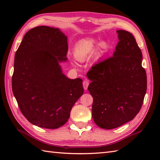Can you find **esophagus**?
<instances>
[{
    "label": "esophagus",
    "instance_id": "34e87169",
    "mask_svg": "<svg viewBox=\"0 0 160 160\" xmlns=\"http://www.w3.org/2000/svg\"><path fill=\"white\" fill-rule=\"evenodd\" d=\"M89 84V81H88V80H84V82H83V87H84V90H87V89Z\"/></svg>",
    "mask_w": 160,
    "mask_h": 160
}]
</instances>
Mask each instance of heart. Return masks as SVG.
<instances>
[{"mask_svg": "<svg viewBox=\"0 0 160 160\" xmlns=\"http://www.w3.org/2000/svg\"><path fill=\"white\" fill-rule=\"evenodd\" d=\"M98 47H100V50L97 53V58L101 56L104 51L107 49V43L104 41L100 42L94 38L84 40L75 47L73 55L78 61L83 62L96 52Z\"/></svg>", "mask_w": 160, "mask_h": 160, "instance_id": "heart-1", "label": "heart"}]
</instances>
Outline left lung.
Masks as SVG:
<instances>
[{
    "mask_svg": "<svg viewBox=\"0 0 160 160\" xmlns=\"http://www.w3.org/2000/svg\"><path fill=\"white\" fill-rule=\"evenodd\" d=\"M119 42L113 56L95 64L87 73L93 98L92 117L104 129L118 128L132 120L140 111L147 92L142 54L135 38L118 30Z\"/></svg>",
    "mask_w": 160,
    "mask_h": 160,
    "instance_id": "1",
    "label": "left lung"
}]
</instances>
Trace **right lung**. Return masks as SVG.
Segmentation results:
<instances>
[{
	"label": "right lung",
	"mask_w": 160,
	"mask_h": 160,
	"mask_svg": "<svg viewBox=\"0 0 160 160\" xmlns=\"http://www.w3.org/2000/svg\"><path fill=\"white\" fill-rule=\"evenodd\" d=\"M67 51V37L58 28L39 26L25 33L16 52L13 93L22 115L39 127H62L84 93L82 79L62 73Z\"/></svg>",
	"instance_id": "add662e5"
}]
</instances>
